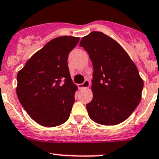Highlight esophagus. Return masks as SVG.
<instances>
[{
  "label": "esophagus",
  "instance_id": "1",
  "mask_svg": "<svg viewBox=\"0 0 159 159\" xmlns=\"http://www.w3.org/2000/svg\"><path fill=\"white\" fill-rule=\"evenodd\" d=\"M90 82H89V80H86L85 81H84V83H83L82 84H80L79 85V87L80 89H84V88H88L89 87H90Z\"/></svg>",
  "mask_w": 159,
  "mask_h": 159
}]
</instances>
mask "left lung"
<instances>
[{
	"mask_svg": "<svg viewBox=\"0 0 159 159\" xmlns=\"http://www.w3.org/2000/svg\"><path fill=\"white\" fill-rule=\"evenodd\" d=\"M80 46L87 51L93 68L89 116L105 126L121 123L141 99L143 81L137 66L119 43L101 32L84 37Z\"/></svg>",
	"mask_w": 159,
	"mask_h": 159,
	"instance_id": "1",
	"label": "left lung"
}]
</instances>
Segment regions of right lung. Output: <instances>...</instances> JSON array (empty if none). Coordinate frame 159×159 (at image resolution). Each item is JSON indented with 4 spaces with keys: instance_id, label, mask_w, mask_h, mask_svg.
I'll return each mask as SVG.
<instances>
[{
    "instance_id": "obj_1",
    "label": "right lung",
    "mask_w": 159,
    "mask_h": 159,
    "mask_svg": "<svg viewBox=\"0 0 159 159\" xmlns=\"http://www.w3.org/2000/svg\"><path fill=\"white\" fill-rule=\"evenodd\" d=\"M80 37L63 36L44 45L17 74L16 93L29 116L41 126L54 127L68 120L77 86L71 79L68 56Z\"/></svg>"
}]
</instances>
